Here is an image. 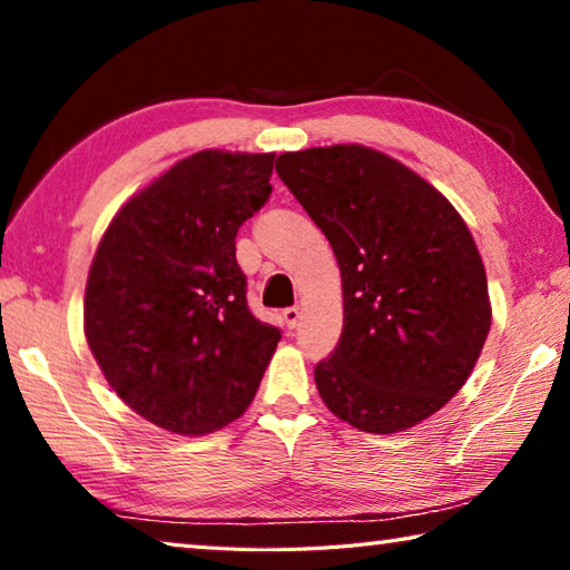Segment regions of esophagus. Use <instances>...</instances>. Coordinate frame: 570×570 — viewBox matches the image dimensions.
I'll return each mask as SVG.
<instances>
[{"label":"esophagus","instance_id":"esophagus-1","mask_svg":"<svg viewBox=\"0 0 570 570\" xmlns=\"http://www.w3.org/2000/svg\"><path fill=\"white\" fill-rule=\"evenodd\" d=\"M282 316H284V324L288 326V330H294V326L298 324V320H302V308L288 306V308H284Z\"/></svg>","mask_w":570,"mask_h":570}]
</instances>
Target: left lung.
Listing matches in <instances>:
<instances>
[{"mask_svg": "<svg viewBox=\"0 0 570 570\" xmlns=\"http://www.w3.org/2000/svg\"><path fill=\"white\" fill-rule=\"evenodd\" d=\"M276 173L342 274L344 326L314 382L336 417L374 435L410 430L468 382L488 340V276L455 206L366 146L282 153Z\"/></svg>", "mask_w": 570, "mask_h": 570, "instance_id": "left-lung-1", "label": "left lung"}]
</instances>
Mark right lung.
Listing matches in <instances>:
<instances>
[{"label":"right lung","instance_id":"obj_1","mask_svg":"<svg viewBox=\"0 0 570 570\" xmlns=\"http://www.w3.org/2000/svg\"><path fill=\"white\" fill-rule=\"evenodd\" d=\"M274 153L198 150L132 193L95 250L85 340L112 392L173 435L246 412L282 340L246 304L236 234L272 196Z\"/></svg>","mask_w":570,"mask_h":570}]
</instances>
